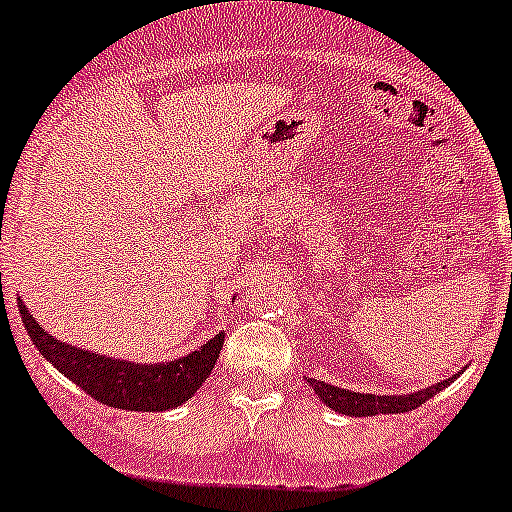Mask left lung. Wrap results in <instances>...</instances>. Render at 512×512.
Segmentation results:
<instances>
[{"label":"left lung","mask_w":512,"mask_h":512,"mask_svg":"<svg viewBox=\"0 0 512 512\" xmlns=\"http://www.w3.org/2000/svg\"><path fill=\"white\" fill-rule=\"evenodd\" d=\"M460 374L462 371H457L450 379L437 381V384L432 386H424V389L419 391H409V394H361V391L338 389V386L326 384V381L318 379H310L308 384L313 386L318 399H321L326 407H331L333 412L346 414V417H376V414H404L422 407L424 401H429L434 394H439L444 386H450Z\"/></svg>","instance_id":"obj_1"}]
</instances>
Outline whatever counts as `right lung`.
<instances>
[{
  "label": "right lung",
  "instance_id": "right-lung-1",
  "mask_svg": "<svg viewBox=\"0 0 512 512\" xmlns=\"http://www.w3.org/2000/svg\"><path fill=\"white\" fill-rule=\"evenodd\" d=\"M19 313L37 351L60 374L75 381L85 394L98 399L105 407L128 409V412H166L186 404L209 379L224 343V333H217L202 348L186 356L161 364H138V361L105 356L57 341L32 318L22 300H19Z\"/></svg>",
  "mask_w": 512,
  "mask_h": 512
}]
</instances>
